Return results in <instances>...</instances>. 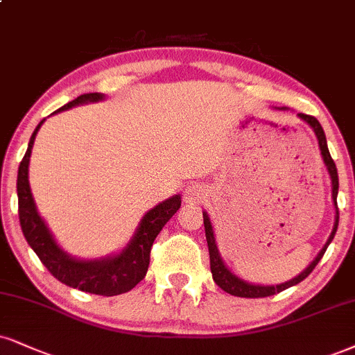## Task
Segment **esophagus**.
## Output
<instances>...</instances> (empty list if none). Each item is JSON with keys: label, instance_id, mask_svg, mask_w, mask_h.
Segmentation results:
<instances>
[{"label": "esophagus", "instance_id": "esophagus-1", "mask_svg": "<svg viewBox=\"0 0 355 355\" xmlns=\"http://www.w3.org/2000/svg\"><path fill=\"white\" fill-rule=\"evenodd\" d=\"M204 198L202 187L198 184H191L184 189V200L187 204H199Z\"/></svg>", "mask_w": 355, "mask_h": 355}]
</instances>
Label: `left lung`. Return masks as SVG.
I'll return each mask as SVG.
<instances>
[{"label": "left lung", "mask_w": 355, "mask_h": 355, "mask_svg": "<svg viewBox=\"0 0 355 355\" xmlns=\"http://www.w3.org/2000/svg\"><path fill=\"white\" fill-rule=\"evenodd\" d=\"M282 110H284V108H282ZM298 116L303 121H306V123H308L309 126H311V128L314 130V133H316V138H318V143H319V150H321V155H322V161H324L326 168H327V171H329L331 182H332V200H334V205H336L334 229H332L329 239H327V242H326L324 247L321 248V252L318 253V257L311 261V265H309L306 270L301 271L298 277H295V278L290 279V282H286V283L271 284V286L268 284V286H265V284H252V283L243 282V279H240L239 277H235V275L232 273L229 268H227L224 261H222L220 255H218V248H217V243H216V237H214V229H212V224H211V218H209L207 212H202L205 239H207L209 257H211L212 278H214V282H216L218 286H220L225 293H229V295L240 296V298H265V296L277 295V293H282L283 290H286V288L295 286V284L301 283L306 277H308L309 273H311L314 268H316V265L319 263V260H321L322 255H324V252L327 250V247H329V243L332 242V239H334L336 230H338V225H339V211H338L339 178H338V169H336L334 159H332V157H331L329 148H327L324 130H322L321 123H319V121L314 116L304 115V113H298Z\"/></svg>", "instance_id": "8db88e82"}]
</instances>
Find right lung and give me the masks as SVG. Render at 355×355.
Segmentation results:
<instances>
[{
    "instance_id": "1",
    "label": "right lung",
    "mask_w": 355,
    "mask_h": 355,
    "mask_svg": "<svg viewBox=\"0 0 355 355\" xmlns=\"http://www.w3.org/2000/svg\"><path fill=\"white\" fill-rule=\"evenodd\" d=\"M103 97L105 95L102 94H84L60 107L54 113L69 110V108L80 103L98 102V100H103ZM44 121H46V118L34 130L33 137L29 139L28 151H26L19 169H17L16 187L17 205H19V224L29 247L36 252L39 260L51 271L52 277L59 279L60 283L67 284V286L102 296H115L133 290L144 278L148 266H150L153 242L166 225V222L181 207V196H173V198L166 199L164 202L157 204L156 207L144 214L133 239L118 255L100 258V260H77L57 245L49 229H47L46 222L37 214L33 192L29 187L28 173L31 150H33L34 139H36L37 131Z\"/></svg>"
}]
</instances>
